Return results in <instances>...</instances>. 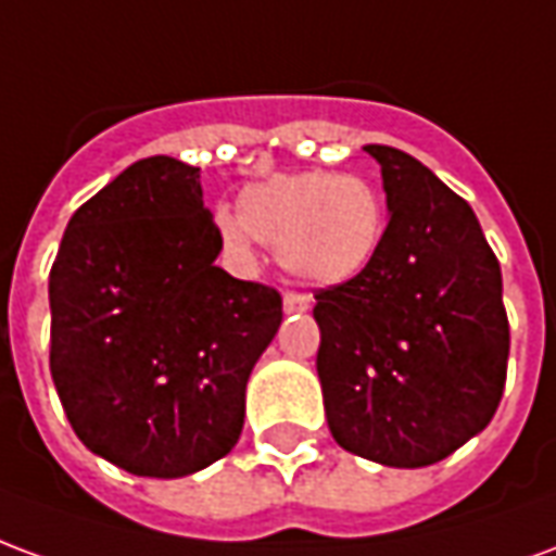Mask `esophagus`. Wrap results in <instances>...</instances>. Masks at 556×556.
I'll use <instances>...</instances> for the list:
<instances>
[{"instance_id":"34e87169","label":"esophagus","mask_w":556,"mask_h":556,"mask_svg":"<svg viewBox=\"0 0 556 556\" xmlns=\"http://www.w3.org/2000/svg\"><path fill=\"white\" fill-rule=\"evenodd\" d=\"M282 306H286V313H306V309L313 306V298H309V294H301V291H286Z\"/></svg>"}]
</instances>
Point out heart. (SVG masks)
Wrapping results in <instances>:
<instances>
[{
	"label": "heart",
	"mask_w": 556,
	"mask_h": 556,
	"mask_svg": "<svg viewBox=\"0 0 556 556\" xmlns=\"http://www.w3.org/2000/svg\"><path fill=\"white\" fill-rule=\"evenodd\" d=\"M217 231L238 258L255 243L315 286H342L372 265L387 231L384 199L361 175L327 169L277 172L243 187L238 211H217Z\"/></svg>",
	"instance_id": "obj_1"
}]
</instances>
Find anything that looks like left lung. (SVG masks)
<instances>
[{"instance_id": "1", "label": "left lung", "mask_w": 556, "mask_h": 556, "mask_svg": "<svg viewBox=\"0 0 556 556\" xmlns=\"http://www.w3.org/2000/svg\"><path fill=\"white\" fill-rule=\"evenodd\" d=\"M387 223L361 277L315 291L318 378L330 434L387 467H426L485 429L509 357L497 255L473 207L390 146Z\"/></svg>"}]
</instances>
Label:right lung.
<instances>
[{"label": "right lung", "mask_w": 556, "mask_h": 556, "mask_svg": "<svg viewBox=\"0 0 556 556\" xmlns=\"http://www.w3.org/2000/svg\"><path fill=\"white\" fill-rule=\"evenodd\" d=\"M199 169L127 166L71 217L50 270V372L91 453L175 479L238 443L247 381L282 298L229 277Z\"/></svg>", "instance_id": "right-lung-1"}]
</instances>
